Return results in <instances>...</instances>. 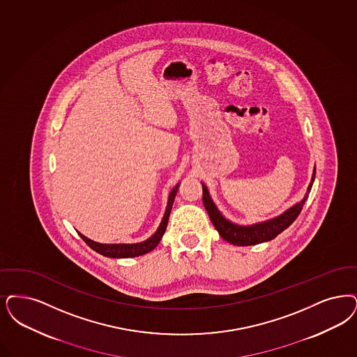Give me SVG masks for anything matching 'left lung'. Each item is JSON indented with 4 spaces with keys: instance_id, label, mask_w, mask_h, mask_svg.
Here are the masks:
<instances>
[{
    "instance_id": "left-lung-1",
    "label": "left lung",
    "mask_w": 357,
    "mask_h": 357,
    "mask_svg": "<svg viewBox=\"0 0 357 357\" xmlns=\"http://www.w3.org/2000/svg\"><path fill=\"white\" fill-rule=\"evenodd\" d=\"M314 174H316V167L314 169L311 182L308 185L307 192L303 197V199L298 202L296 204H294L292 207H289L288 210H285L283 214L278 215V216L268 219V220H264V222H259V223L248 225V226L236 225V223L231 222L216 207L207 185L202 182L203 204L208 213V216H210L215 229L226 242L231 243L234 245H254L259 243L270 242L273 238H276L280 232L288 229L292 225V222L298 218L305 200L310 195L312 185H314Z\"/></svg>"
}]
</instances>
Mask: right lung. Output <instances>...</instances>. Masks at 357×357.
Wrapping results in <instances>:
<instances>
[{"mask_svg":"<svg viewBox=\"0 0 357 357\" xmlns=\"http://www.w3.org/2000/svg\"><path fill=\"white\" fill-rule=\"evenodd\" d=\"M179 188V183H176L175 187L172 188L169 194V199H167V206H166V211L160 220V225L158 227L157 231L146 241L139 243H113V244H107V243H98L89 239L85 235H82L81 232L79 236L85 241L86 244L93 248L96 252H98L100 255L107 257H115V259H125V257H135L144 255L150 251H153L157 247L165 231L167 229V223H169V216L172 213V203L176 197Z\"/></svg>","mask_w":357,"mask_h":357,"instance_id":"obj_1","label":"right lung"}]
</instances>
